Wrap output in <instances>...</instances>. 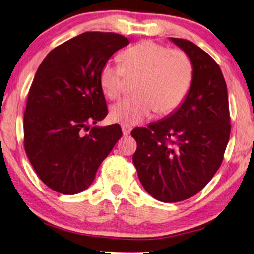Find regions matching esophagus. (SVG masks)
<instances>
[{"label": "esophagus", "instance_id": "1", "mask_svg": "<svg viewBox=\"0 0 254 254\" xmlns=\"http://www.w3.org/2000/svg\"><path fill=\"white\" fill-rule=\"evenodd\" d=\"M122 130H123V134H124V136H128V135L130 134L131 127H129V126H126V125H122Z\"/></svg>", "mask_w": 254, "mask_h": 254}]
</instances>
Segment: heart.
Wrapping results in <instances>:
<instances>
[{"label":"heart","mask_w":254,"mask_h":254,"mask_svg":"<svg viewBox=\"0 0 254 254\" xmlns=\"http://www.w3.org/2000/svg\"><path fill=\"white\" fill-rule=\"evenodd\" d=\"M122 65L108 61L99 73L100 86L109 99H117L126 78H137L135 95L124 98L110 109V119L132 126L153 112L166 116L185 101L193 80V66L186 52L153 40H144L122 53Z\"/></svg>","instance_id":"1"}]
</instances>
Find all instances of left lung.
<instances>
[{
    "instance_id": "obj_1",
    "label": "left lung",
    "mask_w": 254,
    "mask_h": 254,
    "mask_svg": "<svg viewBox=\"0 0 254 254\" xmlns=\"http://www.w3.org/2000/svg\"><path fill=\"white\" fill-rule=\"evenodd\" d=\"M171 40L192 62L189 93L171 116L131 131L139 180L163 202L186 200L205 188L222 164L231 134L226 82L218 64L191 41Z\"/></svg>"
}]
</instances>
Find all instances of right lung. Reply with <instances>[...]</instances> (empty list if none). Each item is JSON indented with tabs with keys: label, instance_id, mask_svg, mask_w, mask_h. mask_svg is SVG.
Segmentation results:
<instances>
[{
	"label": "right lung",
	"instance_id": "add662e5",
	"mask_svg": "<svg viewBox=\"0 0 254 254\" xmlns=\"http://www.w3.org/2000/svg\"><path fill=\"white\" fill-rule=\"evenodd\" d=\"M128 44L118 33L84 32L54 48L37 69L24 110V151L37 176L54 191L85 190L123 136L118 124L89 125L108 115L100 69Z\"/></svg>",
	"mask_w": 254,
	"mask_h": 254
}]
</instances>
